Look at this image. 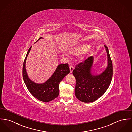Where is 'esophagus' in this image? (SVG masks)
Here are the masks:
<instances>
[{
    "mask_svg": "<svg viewBox=\"0 0 132 132\" xmlns=\"http://www.w3.org/2000/svg\"><path fill=\"white\" fill-rule=\"evenodd\" d=\"M69 69H70V73H72L73 70H74V67H73V66H72V65H71V66H70V67H69Z\"/></svg>",
    "mask_w": 132,
    "mask_h": 132,
    "instance_id": "esophagus-1",
    "label": "esophagus"
}]
</instances>
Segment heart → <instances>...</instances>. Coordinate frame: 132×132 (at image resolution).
<instances>
[{
  "instance_id": "obj_1",
  "label": "heart",
  "mask_w": 132,
  "mask_h": 132,
  "mask_svg": "<svg viewBox=\"0 0 132 132\" xmlns=\"http://www.w3.org/2000/svg\"><path fill=\"white\" fill-rule=\"evenodd\" d=\"M90 51V48L87 44H79L71 48L69 52L72 54H78L82 53L83 54L86 55Z\"/></svg>"
}]
</instances>
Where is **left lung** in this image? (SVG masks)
Wrapping results in <instances>:
<instances>
[{
	"mask_svg": "<svg viewBox=\"0 0 132 132\" xmlns=\"http://www.w3.org/2000/svg\"><path fill=\"white\" fill-rule=\"evenodd\" d=\"M107 54V67L102 73L93 75L91 69L94 62L93 57H88L77 65L73 70L76 79L75 95L80 101L92 102L101 97L109 87L113 75L112 63L108 47L104 45Z\"/></svg>",
	"mask_w": 132,
	"mask_h": 132,
	"instance_id": "left-lung-1",
	"label": "left lung"
}]
</instances>
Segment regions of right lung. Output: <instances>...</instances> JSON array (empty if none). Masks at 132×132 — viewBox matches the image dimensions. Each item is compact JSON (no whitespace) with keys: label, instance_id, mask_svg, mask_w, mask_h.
I'll use <instances>...</instances> for the list:
<instances>
[{"label":"right lung","instance_id":"add662e5","mask_svg":"<svg viewBox=\"0 0 132 132\" xmlns=\"http://www.w3.org/2000/svg\"><path fill=\"white\" fill-rule=\"evenodd\" d=\"M43 37H40L36 42ZM28 51L23 67V77L24 82L32 95L43 102H50L56 98L59 93V85L64 77L70 72L68 64H60L50 78L43 84H37L32 81L28 76L25 68L27 57L31 48Z\"/></svg>","mask_w":132,"mask_h":132}]
</instances>
